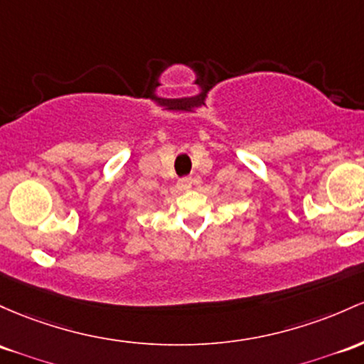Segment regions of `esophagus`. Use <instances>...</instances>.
Here are the masks:
<instances>
[{
    "label": "esophagus",
    "mask_w": 364,
    "mask_h": 364,
    "mask_svg": "<svg viewBox=\"0 0 364 364\" xmlns=\"http://www.w3.org/2000/svg\"><path fill=\"white\" fill-rule=\"evenodd\" d=\"M191 185H193V179L190 176H185V178L178 179V188L179 190H190Z\"/></svg>",
    "instance_id": "34e87169"
}]
</instances>
